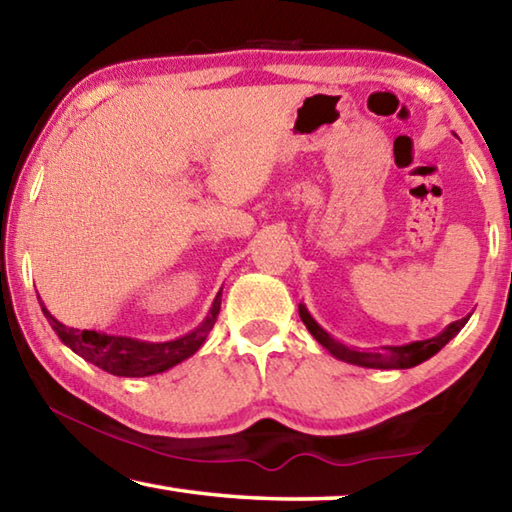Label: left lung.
<instances>
[{
  "label": "left lung",
  "mask_w": 512,
  "mask_h": 512,
  "mask_svg": "<svg viewBox=\"0 0 512 512\" xmlns=\"http://www.w3.org/2000/svg\"><path fill=\"white\" fill-rule=\"evenodd\" d=\"M298 311H300L302 323L307 325L311 336H314V339L323 345V348L332 354V357L354 363V366L379 368V370L413 368V366H418V363L431 359L433 354L443 350L445 345L452 341L458 332H461L467 320H470V316L454 320V323L447 325L438 336H433V339H427V341H413L409 345H386V348H381V350H352V348H348V345L334 341L332 336H329L325 329L320 327L314 318H311V314L307 311V307L302 305V302L298 305Z\"/></svg>",
  "instance_id": "obj_1"
}]
</instances>
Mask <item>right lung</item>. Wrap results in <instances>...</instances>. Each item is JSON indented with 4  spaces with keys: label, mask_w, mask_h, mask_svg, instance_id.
<instances>
[{
    "label": "right lung",
    "mask_w": 512,
    "mask_h": 512,
    "mask_svg": "<svg viewBox=\"0 0 512 512\" xmlns=\"http://www.w3.org/2000/svg\"><path fill=\"white\" fill-rule=\"evenodd\" d=\"M42 314L49 320V325L58 334V339L63 341L67 348H72L79 357L85 361L94 363L101 370L110 372L117 377H149L158 375V372L169 370L178 366L180 361L192 357V354L205 343L207 334L216 323L221 309V291L216 293V298L210 307V314L198 325L194 332L180 336L176 341H164V343H149V341H137L131 336H112L103 332H94V329H74L49 314L47 307L42 305Z\"/></svg>",
    "instance_id": "1"
}]
</instances>
